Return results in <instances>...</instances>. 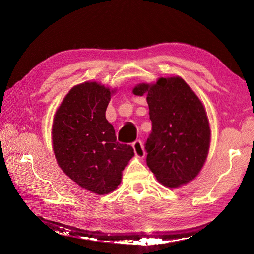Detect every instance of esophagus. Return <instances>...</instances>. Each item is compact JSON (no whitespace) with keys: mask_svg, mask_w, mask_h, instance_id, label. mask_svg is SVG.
Here are the masks:
<instances>
[{"mask_svg":"<svg viewBox=\"0 0 254 254\" xmlns=\"http://www.w3.org/2000/svg\"><path fill=\"white\" fill-rule=\"evenodd\" d=\"M133 148H134V153H135V155L137 156V157L144 158L145 150H144V147H143V144H142L141 139H137V141H135V142L133 143Z\"/></svg>","mask_w":254,"mask_h":254,"instance_id":"obj_1","label":"esophagus"}]
</instances>
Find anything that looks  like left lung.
Wrapping results in <instances>:
<instances>
[{
	"mask_svg": "<svg viewBox=\"0 0 254 254\" xmlns=\"http://www.w3.org/2000/svg\"><path fill=\"white\" fill-rule=\"evenodd\" d=\"M133 93L147 96L152 132L145 149L149 169L169 188L192 181L206 160L210 139L201 100L180 77L139 84Z\"/></svg>",
	"mask_w": 254,
	"mask_h": 254,
	"instance_id": "left-lung-1",
	"label": "left lung"
}]
</instances>
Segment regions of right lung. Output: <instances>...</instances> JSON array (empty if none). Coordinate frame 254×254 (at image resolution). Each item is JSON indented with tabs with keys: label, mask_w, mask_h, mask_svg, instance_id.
I'll return each mask as SVG.
<instances>
[{
	"label": "right lung",
	"mask_w": 254,
	"mask_h": 254,
	"mask_svg": "<svg viewBox=\"0 0 254 254\" xmlns=\"http://www.w3.org/2000/svg\"><path fill=\"white\" fill-rule=\"evenodd\" d=\"M109 88L95 82L75 86L59 108L52 127L53 150L59 166L78 186L102 195L120 185L133 156L130 145L117 142L106 119Z\"/></svg>",
	"instance_id": "1"
}]
</instances>
